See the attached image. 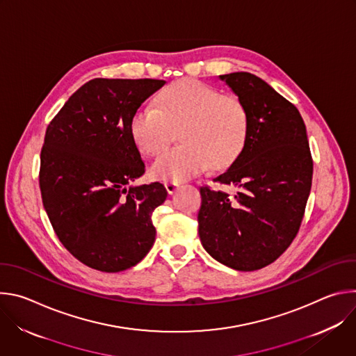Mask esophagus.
Listing matches in <instances>:
<instances>
[{"label": "esophagus", "mask_w": 356, "mask_h": 356, "mask_svg": "<svg viewBox=\"0 0 356 356\" xmlns=\"http://www.w3.org/2000/svg\"><path fill=\"white\" fill-rule=\"evenodd\" d=\"M165 187H166V190H168L169 194H173V193L176 191V188L179 187V183H177V181H166V183H165Z\"/></svg>", "instance_id": "esophagus-1"}]
</instances>
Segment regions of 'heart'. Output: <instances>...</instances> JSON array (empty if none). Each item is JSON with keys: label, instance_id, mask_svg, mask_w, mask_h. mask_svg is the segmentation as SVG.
<instances>
[{"label": "heart", "instance_id": "b5f03b06", "mask_svg": "<svg viewBox=\"0 0 356 356\" xmlns=\"http://www.w3.org/2000/svg\"><path fill=\"white\" fill-rule=\"evenodd\" d=\"M156 107H138L129 122L132 140L142 154L158 156L179 131L180 146L166 150L150 168V175L163 181H183L209 163L220 169L242 152L250 114L236 95L194 79H183L165 88Z\"/></svg>", "mask_w": 356, "mask_h": 356}]
</instances>
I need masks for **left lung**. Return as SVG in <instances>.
<instances>
[{
    "instance_id": "1",
    "label": "left lung",
    "mask_w": 356,
    "mask_h": 356,
    "mask_svg": "<svg viewBox=\"0 0 356 356\" xmlns=\"http://www.w3.org/2000/svg\"><path fill=\"white\" fill-rule=\"evenodd\" d=\"M243 101L250 129L241 154L214 179L232 195L201 186L198 235L218 262L250 272L275 262L296 238L313 180L307 131L298 110L255 74L220 76Z\"/></svg>"
}]
</instances>
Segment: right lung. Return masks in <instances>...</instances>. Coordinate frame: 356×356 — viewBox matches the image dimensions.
<instances>
[{
	"label": "right lung",
	"mask_w": 356,
	"mask_h": 356,
	"mask_svg": "<svg viewBox=\"0 0 356 356\" xmlns=\"http://www.w3.org/2000/svg\"><path fill=\"white\" fill-rule=\"evenodd\" d=\"M165 83L90 80L47 125L39 169L43 207L63 246L91 269L127 270L155 242L152 214L168 191L159 181L127 187L145 173L129 122Z\"/></svg>",
	"instance_id": "obj_1"
}]
</instances>
